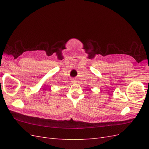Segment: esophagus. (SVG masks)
<instances>
[{"instance_id": "esophagus-1", "label": "esophagus", "mask_w": 149, "mask_h": 149, "mask_svg": "<svg viewBox=\"0 0 149 149\" xmlns=\"http://www.w3.org/2000/svg\"><path fill=\"white\" fill-rule=\"evenodd\" d=\"M73 82H74V83H75V82H76V80H73Z\"/></svg>"}]
</instances>
